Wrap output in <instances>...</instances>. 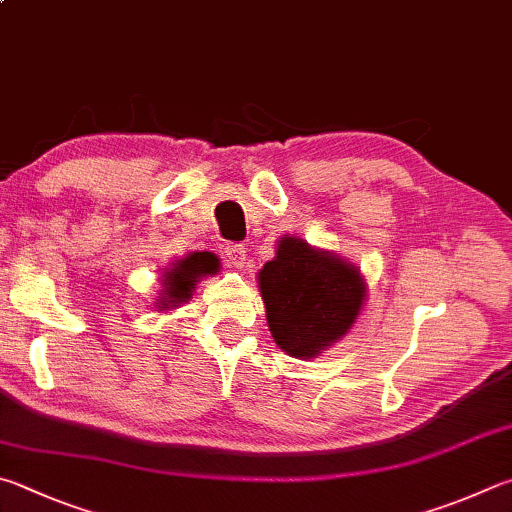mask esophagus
<instances>
[{
	"mask_svg": "<svg viewBox=\"0 0 512 512\" xmlns=\"http://www.w3.org/2000/svg\"><path fill=\"white\" fill-rule=\"evenodd\" d=\"M224 253H226V262L230 266H235V268H244L246 266V248L241 246V244H228L224 248Z\"/></svg>",
	"mask_w": 512,
	"mask_h": 512,
	"instance_id": "1",
	"label": "esophagus"
}]
</instances>
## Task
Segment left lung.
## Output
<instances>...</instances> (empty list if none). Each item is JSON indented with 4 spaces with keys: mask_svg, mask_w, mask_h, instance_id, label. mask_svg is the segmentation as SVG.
Masks as SVG:
<instances>
[{
    "mask_svg": "<svg viewBox=\"0 0 512 512\" xmlns=\"http://www.w3.org/2000/svg\"><path fill=\"white\" fill-rule=\"evenodd\" d=\"M259 291L275 342L295 358L318 356L345 336L365 300L356 268L295 237L280 239L259 273Z\"/></svg>",
    "mask_w": 512,
    "mask_h": 512,
    "instance_id": "1",
    "label": "left lung"
}]
</instances>
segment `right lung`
Returning a JSON list of instances; mask_svg holds the SVG:
<instances>
[{"mask_svg": "<svg viewBox=\"0 0 512 512\" xmlns=\"http://www.w3.org/2000/svg\"><path fill=\"white\" fill-rule=\"evenodd\" d=\"M219 271V259L212 253H192L185 259H179V264L170 268L165 275V293L159 302L161 309H172L181 302L190 300L194 284L201 275H212Z\"/></svg>", "mask_w": 512, "mask_h": 512, "instance_id": "obj_1", "label": "right lung"}]
</instances>
